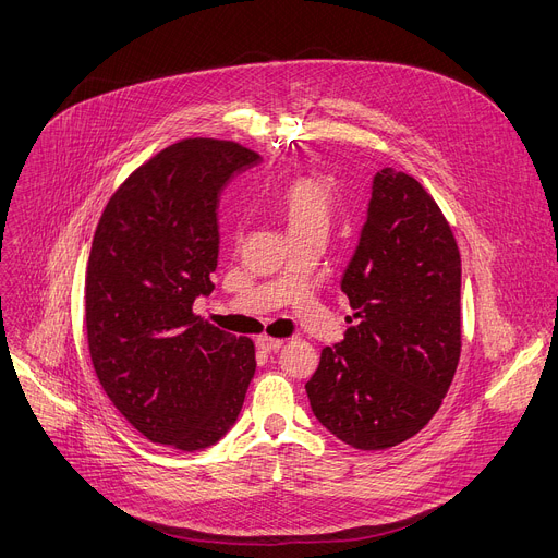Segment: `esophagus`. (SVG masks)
Here are the masks:
<instances>
[{
  "label": "esophagus",
  "instance_id": "obj_1",
  "mask_svg": "<svg viewBox=\"0 0 558 558\" xmlns=\"http://www.w3.org/2000/svg\"><path fill=\"white\" fill-rule=\"evenodd\" d=\"M256 342H258V347H260L263 351H278L284 340H280V338H269V336H260Z\"/></svg>",
  "mask_w": 558,
  "mask_h": 558
}]
</instances>
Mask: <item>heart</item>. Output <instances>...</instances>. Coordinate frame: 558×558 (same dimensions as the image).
Here are the masks:
<instances>
[{
  "instance_id": "obj_1",
  "label": "heart",
  "mask_w": 558,
  "mask_h": 558,
  "mask_svg": "<svg viewBox=\"0 0 558 558\" xmlns=\"http://www.w3.org/2000/svg\"><path fill=\"white\" fill-rule=\"evenodd\" d=\"M280 209L289 225V233L310 227H327L331 216V195L314 178H295L280 195Z\"/></svg>"
}]
</instances>
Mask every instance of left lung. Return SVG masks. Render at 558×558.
I'll use <instances>...</instances> for the list:
<instances>
[{
	"label": "left lung",
	"mask_w": 558,
	"mask_h": 558,
	"mask_svg": "<svg viewBox=\"0 0 558 558\" xmlns=\"http://www.w3.org/2000/svg\"><path fill=\"white\" fill-rule=\"evenodd\" d=\"M340 289L356 323L323 349L312 412L351 447L387 449L432 421L461 359V253L418 180L374 175Z\"/></svg>",
	"instance_id": "8db88e82"
}]
</instances>
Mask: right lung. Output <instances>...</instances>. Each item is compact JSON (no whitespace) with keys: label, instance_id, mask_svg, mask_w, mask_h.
Instances as JSON below:
<instances>
[{"label":"right lung","instance_id":"obj_1","mask_svg":"<svg viewBox=\"0 0 558 558\" xmlns=\"http://www.w3.org/2000/svg\"><path fill=\"white\" fill-rule=\"evenodd\" d=\"M260 156L211 137L167 146L113 193L86 271L90 361L120 414L150 442L216 445L238 421L256 349L193 314L214 289L218 197Z\"/></svg>","mask_w":558,"mask_h":558}]
</instances>
